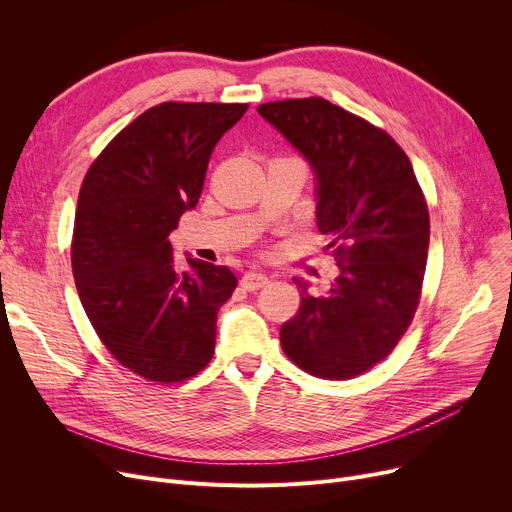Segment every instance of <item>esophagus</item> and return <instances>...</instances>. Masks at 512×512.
<instances>
[{
    "mask_svg": "<svg viewBox=\"0 0 512 512\" xmlns=\"http://www.w3.org/2000/svg\"><path fill=\"white\" fill-rule=\"evenodd\" d=\"M267 282H270V280H267V276L259 274V272H245V274H242V278H240V286L245 288V290H249V292L263 288Z\"/></svg>",
    "mask_w": 512,
    "mask_h": 512,
    "instance_id": "obj_1",
    "label": "esophagus"
}]
</instances>
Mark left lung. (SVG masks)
Instances as JSON below:
<instances>
[{"label": "left lung", "mask_w": 512, "mask_h": 512, "mask_svg": "<svg viewBox=\"0 0 512 512\" xmlns=\"http://www.w3.org/2000/svg\"><path fill=\"white\" fill-rule=\"evenodd\" d=\"M257 112L317 176V228L340 267L326 297L301 288L280 328L286 357L324 380H353L384 361L419 307L429 211L407 153L390 134L324 97L270 101Z\"/></svg>", "instance_id": "obj_1"}]
</instances>
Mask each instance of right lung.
Listing matches in <instances>:
<instances>
[{"label": "right lung", "instance_id": "1", "mask_svg": "<svg viewBox=\"0 0 512 512\" xmlns=\"http://www.w3.org/2000/svg\"><path fill=\"white\" fill-rule=\"evenodd\" d=\"M247 110L153 105L105 145L80 186L70 245L80 303L110 355L149 382L191 380L213 357L236 276L191 257L193 274L180 272L168 236L199 203L215 143Z\"/></svg>", "mask_w": 512, "mask_h": 512}]
</instances>
